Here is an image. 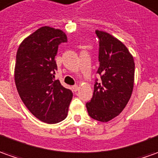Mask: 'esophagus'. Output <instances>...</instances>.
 I'll return each mask as SVG.
<instances>
[{
	"label": "esophagus",
	"mask_w": 158,
	"mask_h": 158,
	"mask_svg": "<svg viewBox=\"0 0 158 158\" xmlns=\"http://www.w3.org/2000/svg\"><path fill=\"white\" fill-rule=\"evenodd\" d=\"M72 89H73V91H75V92H76V91H77V90L79 89V87H78V86H77V85L73 86Z\"/></svg>",
	"instance_id": "34e87169"
}]
</instances>
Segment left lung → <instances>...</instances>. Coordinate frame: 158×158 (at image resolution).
<instances>
[{
	"instance_id": "1",
	"label": "left lung",
	"mask_w": 158,
	"mask_h": 158,
	"mask_svg": "<svg viewBox=\"0 0 158 158\" xmlns=\"http://www.w3.org/2000/svg\"><path fill=\"white\" fill-rule=\"evenodd\" d=\"M95 33L100 40L97 73L102 81L94 83L93 97L86 107L91 118L107 122L122 112L131 98L135 64L121 41L106 31Z\"/></svg>"
}]
</instances>
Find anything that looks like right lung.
<instances>
[{
    "label": "right lung",
    "mask_w": 158,
    "mask_h": 158,
    "mask_svg": "<svg viewBox=\"0 0 158 158\" xmlns=\"http://www.w3.org/2000/svg\"><path fill=\"white\" fill-rule=\"evenodd\" d=\"M67 42L60 29L45 26L19 44L15 68V85L25 106L36 118L47 124L64 120L73 94L54 80L58 45Z\"/></svg>",
    "instance_id": "obj_1"
}]
</instances>
